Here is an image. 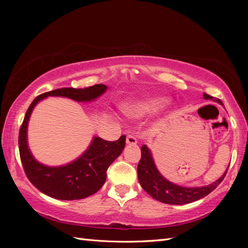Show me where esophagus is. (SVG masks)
Segmentation results:
<instances>
[{
    "label": "esophagus",
    "instance_id": "esophagus-1",
    "mask_svg": "<svg viewBox=\"0 0 248 248\" xmlns=\"http://www.w3.org/2000/svg\"><path fill=\"white\" fill-rule=\"evenodd\" d=\"M125 143H127V145H136L138 144V140H136V138L134 135H128L127 136V140H125Z\"/></svg>",
    "mask_w": 248,
    "mask_h": 248
}]
</instances>
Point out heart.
I'll return each mask as SVG.
<instances>
[{
	"label": "heart",
	"instance_id": "b5f03b06",
	"mask_svg": "<svg viewBox=\"0 0 248 248\" xmlns=\"http://www.w3.org/2000/svg\"><path fill=\"white\" fill-rule=\"evenodd\" d=\"M170 98L163 94L144 97L121 105L124 113L131 119H144L159 114L170 103Z\"/></svg>",
	"mask_w": 248,
	"mask_h": 248
}]
</instances>
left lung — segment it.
Here are the masks:
<instances>
[{
  "mask_svg": "<svg viewBox=\"0 0 248 248\" xmlns=\"http://www.w3.org/2000/svg\"><path fill=\"white\" fill-rule=\"evenodd\" d=\"M203 99L212 100L214 102L223 105V102L219 99L209 96L208 93H203ZM141 157L138 166L139 181L145 191L148 193L152 198H155L163 203L168 204H186L196 202L200 198H203L208 194L211 193L213 189L217 188L218 184L223 181L228 170V167L219 177L217 181L209 184V186L187 187L178 186L172 183L162 175L157 170L152 156L151 150L146 145H143L140 148Z\"/></svg>",
  "mask_w": 248,
  "mask_h": 248,
  "instance_id": "1",
  "label": "left lung"
}]
</instances>
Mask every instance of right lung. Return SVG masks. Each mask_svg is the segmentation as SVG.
<instances>
[{
	"label": "right lung",
	"instance_id": "obj_1",
	"mask_svg": "<svg viewBox=\"0 0 248 248\" xmlns=\"http://www.w3.org/2000/svg\"><path fill=\"white\" fill-rule=\"evenodd\" d=\"M108 86L96 84L86 88H60L36 97L26 110L19 132V151L26 177L35 187L48 196L61 200L86 198L98 192L107 179L108 166L117 159L125 145V136L108 141L93 136L83 154L67 164L48 166L37 161L28 141V125L31 112L48 97H62L77 102H93L107 92Z\"/></svg>",
	"mask_w": 248,
	"mask_h": 248
}]
</instances>
